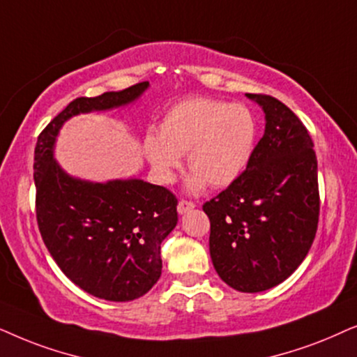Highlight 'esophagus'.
Here are the masks:
<instances>
[{
	"mask_svg": "<svg viewBox=\"0 0 357 357\" xmlns=\"http://www.w3.org/2000/svg\"><path fill=\"white\" fill-rule=\"evenodd\" d=\"M194 207H196V204L191 202V201H184V199H183V201H179V204H178V212L179 213H186Z\"/></svg>",
	"mask_w": 357,
	"mask_h": 357,
	"instance_id": "34e87169",
	"label": "esophagus"
}]
</instances>
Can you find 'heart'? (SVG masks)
<instances>
[{
    "label": "heart",
    "instance_id": "1",
    "mask_svg": "<svg viewBox=\"0 0 357 357\" xmlns=\"http://www.w3.org/2000/svg\"><path fill=\"white\" fill-rule=\"evenodd\" d=\"M256 139L255 116L245 104L211 98H189L171 106L161 119L158 134L149 132L144 151L156 178L171 183L188 153L194 173L189 189L199 191L208 183L223 188L246 168Z\"/></svg>",
    "mask_w": 357,
    "mask_h": 357
}]
</instances>
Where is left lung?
Returning a JSON list of instances; mask_svg holds the SVG:
<instances>
[{
    "label": "left lung",
    "instance_id": "left-lung-1",
    "mask_svg": "<svg viewBox=\"0 0 357 357\" xmlns=\"http://www.w3.org/2000/svg\"><path fill=\"white\" fill-rule=\"evenodd\" d=\"M263 107L266 129L246 169L202 208L208 250L235 291L263 292L296 271L315 240L320 194L312 137L286 104L246 94Z\"/></svg>",
    "mask_w": 357,
    "mask_h": 357
}]
</instances>
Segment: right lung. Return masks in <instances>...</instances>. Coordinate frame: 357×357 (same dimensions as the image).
Instances as JSON below:
<instances>
[{"mask_svg": "<svg viewBox=\"0 0 357 357\" xmlns=\"http://www.w3.org/2000/svg\"><path fill=\"white\" fill-rule=\"evenodd\" d=\"M149 88L137 83L96 98H76L40 132L34 153L36 215L42 240L84 292L111 302L145 296L161 275V241L178 223V199L142 179L91 183L66 174L54 158L63 122L78 114L134 102Z\"/></svg>", "mask_w": 357, "mask_h": 357, "instance_id": "obj_1", "label": "right lung"}]
</instances>
